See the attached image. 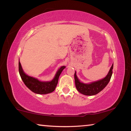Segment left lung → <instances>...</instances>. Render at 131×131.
I'll use <instances>...</instances> for the list:
<instances>
[{"label":"left lung","instance_id":"8db88e82","mask_svg":"<svg viewBox=\"0 0 131 131\" xmlns=\"http://www.w3.org/2000/svg\"><path fill=\"white\" fill-rule=\"evenodd\" d=\"M113 69V63L111 66L110 69L108 72L105 78L101 79L100 80L92 82L90 84H85L79 80L78 77H77L76 73H74V81H75V85L77 88V91L81 94L85 95H95L98 94L102 90H103L107 85L108 82L110 81L111 77L112 76L113 71L112 69Z\"/></svg>","mask_w":131,"mask_h":131}]
</instances>
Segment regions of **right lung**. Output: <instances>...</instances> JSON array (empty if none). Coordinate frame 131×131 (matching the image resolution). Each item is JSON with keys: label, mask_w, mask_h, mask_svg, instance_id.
I'll return each instance as SVG.
<instances>
[{"label": "right lung", "mask_w": 131, "mask_h": 131, "mask_svg": "<svg viewBox=\"0 0 131 131\" xmlns=\"http://www.w3.org/2000/svg\"><path fill=\"white\" fill-rule=\"evenodd\" d=\"M18 68L21 79L29 89L37 94H47L53 92L55 90L58 82L59 77L62 70L65 68V66H61L57 71L54 78L50 81H41L34 77L28 76L24 72L19 61Z\"/></svg>", "instance_id": "1"}]
</instances>
